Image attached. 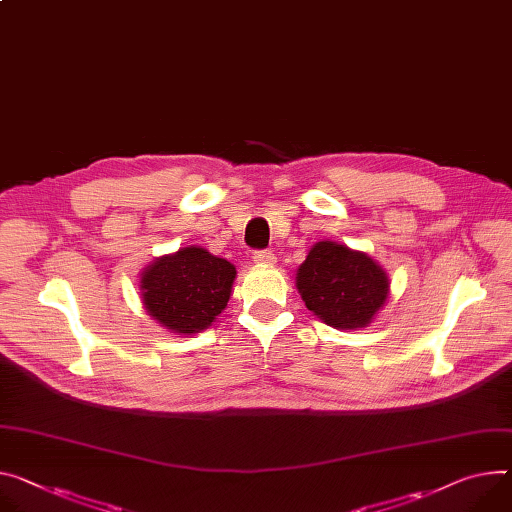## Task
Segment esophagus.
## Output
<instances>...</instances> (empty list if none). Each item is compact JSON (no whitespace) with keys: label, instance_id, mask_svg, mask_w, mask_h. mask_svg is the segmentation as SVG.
<instances>
[{"label":"esophagus","instance_id":"obj_1","mask_svg":"<svg viewBox=\"0 0 512 512\" xmlns=\"http://www.w3.org/2000/svg\"><path fill=\"white\" fill-rule=\"evenodd\" d=\"M252 258H254L256 264H274V262H277V256H274L270 250H256L252 254Z\"/></svg>","mask_w":512,"mask_h":512}]
</instances>
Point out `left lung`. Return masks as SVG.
I'll list each match as a JSON object with an SVG mask.
<instances>
[{
  "instance_id": "1",
  "label": "left lung",
  "mask_w": 512,
  "mask_h": 512,
  "mask_svg": "<svg viewBox=\"0 0 512 512\" xmlns=\"http://www.w3.org/2000/svg\"><path fill=\"white\" fill-rule=\"evenodd\" d=\"M307 309L334 328H365L389 293L385 270L367 254L318 242L297 270Z\"/></svg>"
}]
</instances>
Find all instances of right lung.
<instances>
[{
  "label": "right lung",
  "instance_id": "obj_1",
  "mask_svg": "<svg viewBox=\"0 0 512 512\" xmlns=\"http://www.w3.org/2000/svg\"><path fill=\"white\" fill-rule=\"evenodd\" d=\"M235 266L203 248H184L155 260L141 277L143 305L172 332L205 330L225 309Z\"/></svg>",
  "mask_w": 512,
  "mask_h": 512
}]
</instances>
